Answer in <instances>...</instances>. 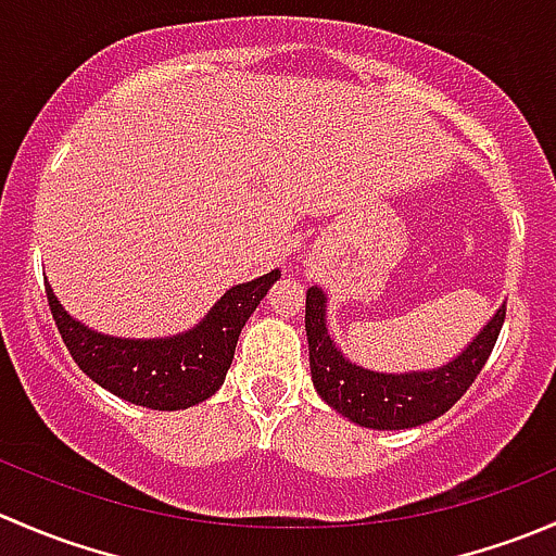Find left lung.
<instances>
[{"label": "left lung", "instance_id": "1", "mask_svg": "<svg viewBox=\"0 0 556 556\" xmlns=\"http://www.w3.org/2000/svg\"><path fill=\"white\" fill-rule=\"evenodd\" d=\"M325 314L328 295L314 285L306 290V339L317 395L361 428L408 430L439 419L473 384L501 336L506 304H501V309L486 319L484 328L450 363L406 374L371 371L344 357V352L330 339Z\"/></svg>", "mask_w": 556, "mask_h": 556}]
</instances>
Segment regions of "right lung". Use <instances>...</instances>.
<instances>
[{"label": "right lung", "mask_w": 556, "mask_h": 556, "mask_svg": "<svg viewBox=\"0 0 556 556\" xmlns=\"http://www.w3.org/2000/svg\"><path fill=\"white\" fill-rule=\"evenodd\" d=\"M279 277V268H274L252 282L233 285L201 323L161 339L99 333L72 317L50 285H45V293L66 350L88 379L137 406L179 412L220 390L244 323Z\"/></svg>", "instance_id": "add662e5"}]
</instances>
